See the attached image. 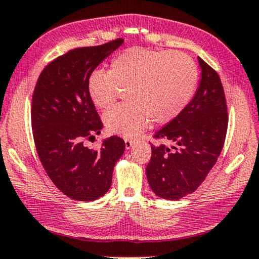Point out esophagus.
Listing matches in <instances>:
<instances>
[{"instance_id": "34e87169", "label": "esophagus", "mask_w": 259, "mask_h": 259, "mask_svg": "<svg viewBox=\"0 0 259 259\" xmlns=\"http://www.w3.org/2000/svg\"><path fill=\"white\" fill-rule=\"evenodd\" d=\"M124 143H125V148H126V149H127V150H129V149H130V148H132V147H133V144H134V142H133V141H132V140H127V139H125V140H124Z\"/></svg>"}]
</instances>
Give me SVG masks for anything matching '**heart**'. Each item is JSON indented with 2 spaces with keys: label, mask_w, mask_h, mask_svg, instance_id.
<instances>
[{
  "label": "heart",
  "mask_w": 259,
  "mask_h": 259,
  "mask_svg": "<svg viewBox=\"0 0 259 259\" xmlns=\"http://www.w3.org/2000/svg\"><path fill=\"white\" fill-rule=\"evenodd\" d=\"M198 84V68L181 52L132 47L116 55L109 72L96 70L88 79L90 101L98 109L115 102L118 88H127L126 104L104 113L109 133L126 139L141 134L149 124H164L188 105Z\"/></svg>",
  "instance_id": "heart-1"
}]
</instances>
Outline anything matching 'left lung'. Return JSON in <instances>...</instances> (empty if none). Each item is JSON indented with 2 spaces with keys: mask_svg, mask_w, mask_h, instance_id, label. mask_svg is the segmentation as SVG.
Returning <instances> with one entry per match:
<instances>
[{
  "mask_svg": "<svg viewBox=\"0 0 259 259\" xmlns=\"http://www.w3.org/2000/svg\"><path fill=\"white\" fill-rule=\"evenodd\" d=\"M199 88L180 115L155 134L173 142L151 146L147 179L155 194L179 200L202 184L222 153L227 130V108L217 72L198 57Z\"/></svg>",
  "mask_w": 259,
  "mask_h": 259,
  "instance_id": "1",
  "label": "left lung"
}]
</instances>
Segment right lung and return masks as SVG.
Here are the masks:
<instances>
[{
	"label": "right lung",
	"instance_id": "add662e5",
	"mask_svg": "<svg viewBox=\"0 0 259 259\" xmlns=\"http://www.w3.org/2000/svg\"><path fill=\"white\" fill-rule=\"evenodd\" d=\"M123 44L122 39L95 47L75 48L41 72L32 102V129L37 155L52 182L68 198L94 201L105 194L125 143L120 137L102 140L101 150L84 146L103 124L88 95L95 68Z\"/></svg>",
	"mask_w": 259,
	"mask_h": 259
}]
</instances>
